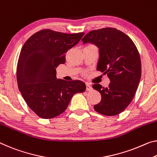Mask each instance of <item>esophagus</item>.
<instances>
[{
	"label": "esophagus",
	"mask_w": 157,
	"mask_h": 157,
	"mask_svg": "<svg viewBox=\"0 0 157 157\" xmlns=\"http://www.w3.org/2000/svg\"><path fill=\"white\" fill-rule=\"evenodd\" d=\"M86 91H91L92 89H93V88L91 87V86L89 84H88V83L86 84Z\"/></svg>",
	"instance_id": "34e87169"
}]
</instances>
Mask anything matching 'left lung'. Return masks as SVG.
Segmentation results:
<instances>
[{"instance_id": "obj_1", "label": "left lung", "mask_w": 157, "mask_h": 157, "mask_svg": "<svg viewBox=\"0 0 157 157\" xmlns=\"http://www.w3.org/2000/svg\"><path fill=\"white\" fill-rule=\"evenodd\" d=\"M99 48L97 71L107 74L108 87L94 84L92 87L101 94V101L94 106L97 113L106 116L120 114L132 101L141 78V61L132 40L114 28L94 30L82 40Z\"/></svg>"}]
</instances>
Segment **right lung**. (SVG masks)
I'll list each match as a JSON object with an SVG mask.
<instances>
[{
  "label": "right lung",
  "instance_id": "add662e5",
  "mask_svg": "<svg viewBox=\"0 0 157 157\" xmlns=\"http://www.w3.org/2000/svg\"><path fill=\"white\" fill-rule=\"evenodd\" d=\"M84 35L44 29L32 35L22 47L17 66V84L25 102L40 117L59 116L74 94L86 90L83 82H67L56 76V68L65 63L66 52Z\"/></svg>",
  "mask_w": 157,
  "mask_h": 157
}]
</instances>
